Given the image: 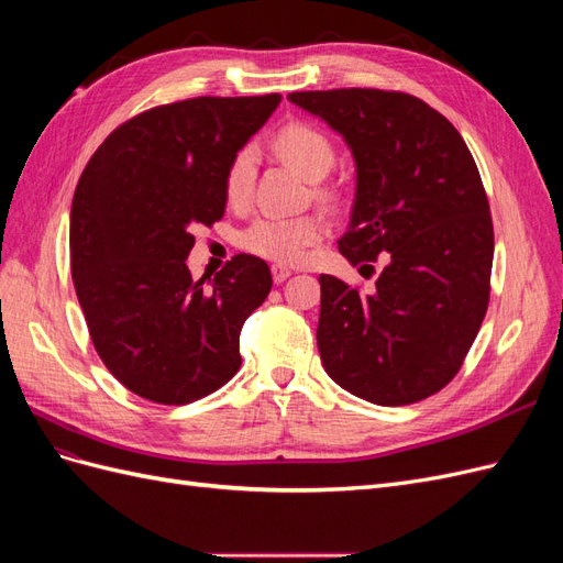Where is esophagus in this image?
<instances>
[{"instance_id": "34e87169", "label": "esophagus", "mask_w": 563, "mask_h": 563, "mask_svg": "<svg viewBox=\"0 0 563 563\" xmlns=\"http://www.w3.org/2000/svg\"><path fill=\"white\" fill-rule=\"evenodd\" d=\"M288 277H291V269L284 267V265H272V279H275V284H282Z\"/></svg>"}]
</instances>
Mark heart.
<instances>
[{
    "label": "heart",
    "instance_id": "b5f03b06",
    "mask_svg": "<svg viewBox=\"0 0 563 563\" xmlns=\"http://www.w3.org/2000/svg\"><path fill=\"white\" fill-rule=\"evenodd\" d=\"M275 147L308 180L327 178L335 164V147L321 129L308 122H291L277 131ZM258 155L251 145L236 150L225 172V197L234 207H244L251 199ZM323 232V220L314 213L279 216L269 213L255 218L242 232L244 251L275 263H298Z\"/></svg>",
    "mask_w": 563,
    "mask_h": 563
}]
</instances>
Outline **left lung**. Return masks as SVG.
Instances as JSON below:
<instances>
[{
	"mask_svg": "<svg viewBox=\"0 0 563 563\" xmlns=\"http://www.w3.org/2000/svg\"><path fill=\"white\" fill-rule=\"evenodd\" d=\"M288 100L343 135L356 164L352 265L385 263L362 294L321 275L317 345L350 395L406 406L463 366L490 296L493 223L463 135L420 98L380 89L296 91Z\"/></svg>",
	"mask_w": 563,
	"mask_h": 563,
	"instance_id": "1",
	"label": "left lung"
}]
</instances>
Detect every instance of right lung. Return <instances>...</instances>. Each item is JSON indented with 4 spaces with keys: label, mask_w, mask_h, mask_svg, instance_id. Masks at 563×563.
<instances>
[{
    "label": "right lung",
    "mask_w": 563,
    "mask_h": 563,
    "mask_svg": "<svg viewBox=\"0 0 563 563\" xmlns=\"http://www.w3.org/2000/svg\"><path fill=\"white\" fill-rule=\"evenodd\" d=\"M282 96L190 98L117 126L77 183L70 267L100 360L133 395L180 406L242 366L240 333L272 288L240 253L211 286L195 282L192 230L225 213V172Z\"/></svg>",
    "instance_id": "1"
}]
</instances>
